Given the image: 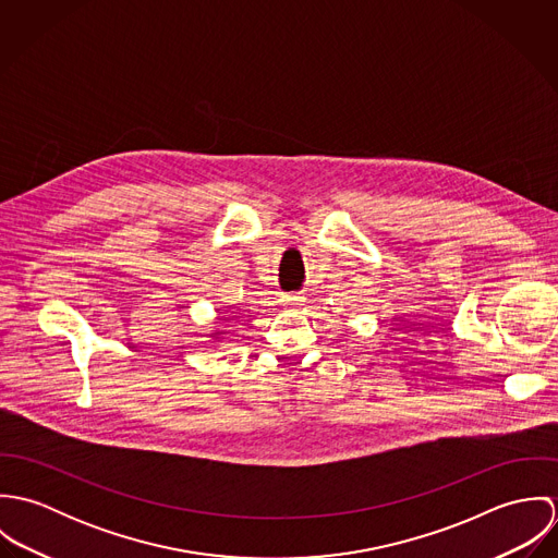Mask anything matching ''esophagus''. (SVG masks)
<instances>
[{
	"label": "esophagus",
	"mask_w": 558,
	"mask_h": 558,
	"mask_svg": "<svg viewBox=\"0 0 558 558\" xmlns=\"http://www.w3.org/2000/svg\"><path fill=\"white\" fill-rule=\"evenodd\" d=\"M286 301H288L290 305H299V303H301V296H288Z\"/></svg>",
	"instance_id": "34e87169"
}]
</instances>
